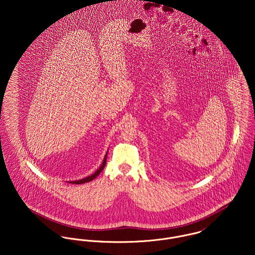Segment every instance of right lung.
Wrapping results in <instances>:
<instances>
[{
    "instance_id": "right-lung-1",
    "label": "right lung",
    "mask_w": 255,
    "mask_h": 255,
    "mask_svg": "<svg viewBox=\"0 0 255 255\" xmlns=\"http://www.w3.org/2000/svg\"><path fill=\"white\" fill-rule=\"evenodd\" d=\"M107 155H108V151H107V153H106V155H105V157H104V159H103V162H102V164H101V166L97 169V171L96 172H94L92 175H90V176H88V177H85V178H83V179H80V180H77V181H72V182H69L70 183H74V184H80V183H85V182H91L92 180H94L97 176H99L100 175V173L103 171V169H104V167H105V165H106V161H107Z\"/></svg>"
}]
</instances>
